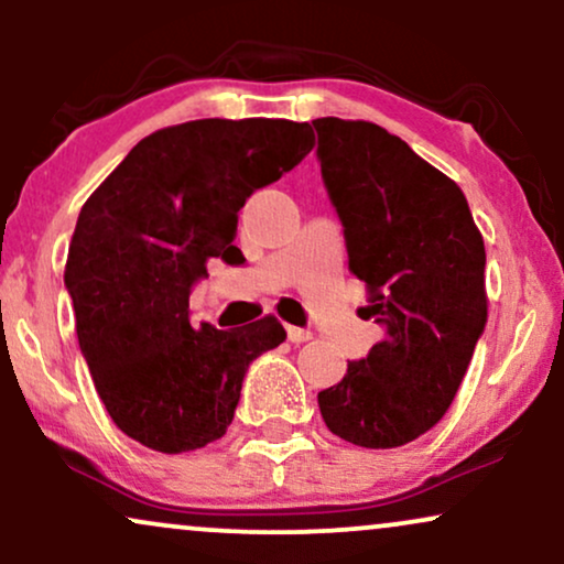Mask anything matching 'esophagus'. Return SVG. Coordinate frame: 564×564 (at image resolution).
I'll return each instance as SVG.
<instances>
[{
  "instance_id": "1",
  "label": "esophagus",
  "mask_w": 564,
  "mask_h": 564,
  "mask_svg": "<svg viewBox=\"0 0 564 564\" xmlns=\"http://www.w3.org/2000/svg\"><path fill=\"white\" fill-rule=\"evenodd\" d=\"M286 334H289L291 345H302V341L313 339V334H310L307 328H300V326H286Z\"/></svg>"
}]
</instances>
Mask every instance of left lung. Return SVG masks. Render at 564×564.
Segmentation results:
<instances>
[{"mask_svg": "<svg viewBox=\"0 0 564 564\" xmlns=\"http://www.w3.org/2000/svg\"><path fill=\"white\" fill-rule=\"evenodd\" d=\"M323 185L345 228L368 318L387 336L318 392L336 437L398 448L445 416L488 321L485 243L462 187L371 121L326 116Z\"/></svg>", "mask_w": 564, "mask_h": 564, "instance_id": "8db88e82", "label": "left lung"}]
</instances>
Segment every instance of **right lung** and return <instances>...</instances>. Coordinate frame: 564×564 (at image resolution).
<instances>
[{
	"label": "right lung",
	"instance_id": "right-lung-1",
	"mask_svg": "<svg viewBox=\"0 0 564 564\" xmlns=\"http://www.w3.org/2000/svg\"><path fill=\"white\" fill-rule=\"evenodd\" d=\"M307 121L198 119L140 140L76 219L66 289L95 390L145 448L185 453L228 432L246 368L286 339L273 315L191 323L206 262L241 260L238 212L313 151Z\"/></svg>",
	"mask_w": 564,
	"mask_h": 564
}]
</instances>
